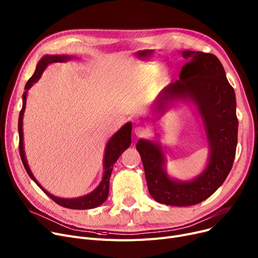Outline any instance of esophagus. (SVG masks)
Segmentation results:
<instances>
[{
  "instance_id": "obj_1",
  "label": "esophagus",
  "mask_w": 258,
  "mask_h": 258,
  "mask_svg": "<svg viewBox=\"0 0 258 258\" xmlns=\"http://www.w3.org/2000/svg\"><path fill=\"white\" fill-rule=\"evenodd\" d=\"M135 134H136V136H138V137H142V136H145V135L147 134V130L143 126H137L136 128H135Z\"/></svg>"
}]
</instances>
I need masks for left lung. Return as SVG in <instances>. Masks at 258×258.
<instances>
[{
  "label": "left lung",
  "instance_id": "1",
  "mask_svg": "<svg viewBox=\"0 0 258 258\" xmlns=\"http://www.w3.org/2000/svg\"><path fill=\"white\" fill-rule=\"evenodd\" d=\"M181 54L187 61L180 79L160 92L152 110L163 115L178 100L194 104L206 134L207 164L196 178L178 180L167 172V159L158 135L154 140L140 139L136 144L151 196L161 204L178 207L199 204L224 183L233 165L238 128L235 93L219 58L199 51Z\"/></svg>",
  "mask_w": 258,
  "mask_h": 258
}]
</instances>
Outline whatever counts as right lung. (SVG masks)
Returning a JSON list of instances; mask_svg holds the SVG:
<instances>
[{"mask_svg":"<svg viewBox=\"0 0 258 258\" xmlns=\"http://www.w3.org/2000/svg\"><path fill=\"white\" fill-rule=\"evenodd\" d=\"M75 56L72 55H44L42 58L39 59V61L36 64V69L34 74L29 78V80L27 81V84L25 86V92L23 94V106L22 110L20 112L19 116V137H20V155L21 159L24 164V167L27 171V173L29 174V177L35 182V184L42 189V190L49 197L51 198L54 202L57 203L58 205L66 207V208H70V209H78V210H84V209H92L95 207L100 206L102 203L107 199L108 196V189H110V177L111 173L113 171V166L116 163V161L118 158L121 156V154L123 153L126 148L130 147L131 145V137H132V123L131 122H127L123 126H122L119 131H117L113 136L110 138V140L107 141L106 146H105V151L103 155V174H102V180L99 183V185L94 189L93 191L90 194L83 196V197H78V198H72V199H64V198H58L53 196L49 191H47L46 189L40 185L35 177L33 175L28 162H27L25 150H24V133H23V118H24V113H25V108H26V101H27V94H28L29 89L38 81V79L42 77V74L46 70V68L48 64L53 63V62H66L68 60H70L74 58ZM78 58V57H76Z\"/></svg>","mask_w":258,"mask_h":258,"instance_id":"right-lung-1","label":"right lung"}]
</instances>
